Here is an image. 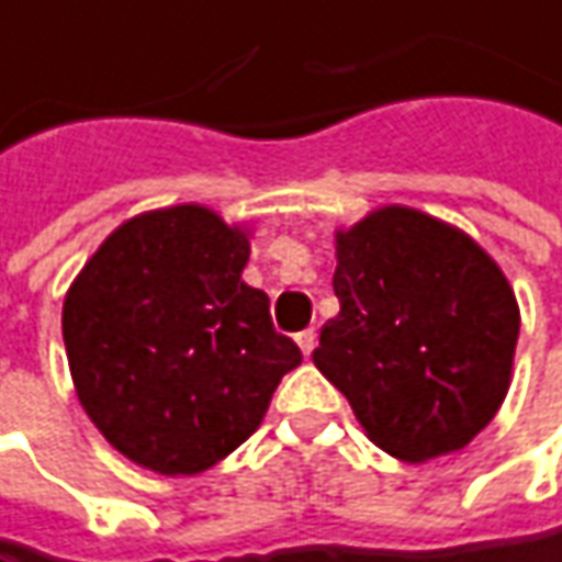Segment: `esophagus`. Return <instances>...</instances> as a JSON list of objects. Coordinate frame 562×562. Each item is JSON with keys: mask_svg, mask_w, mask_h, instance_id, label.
<instances>
[{"mask_svg": "<svg viewBox=\"0 0 562 562\" xmlns=\"http://www.w3.org/2000/svg\"><path fill=\"white\" fill-rule=\"evenodd\" d=\"M295 341H297V347H301V353H304V357H311L313 347H316V331H313V329L297 331Z\"/></svg>", "mask_w": 562, "mask_h": 562, "instance_id": "34e87169", "label": "esophagus"}]
</instances>
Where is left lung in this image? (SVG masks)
<instances>
[{"label": "left lung", "instance_id": "obj_1", "mask_svg": "<svg viewBox=\"0 0 562 562\" xmlns=\"http://www.w3.org/2000/svg\"><path fill=\"white\" fill-rule=\"evenodd\" d=\"M341 311L313 366L400 461L464 449L505 403L520 307L502 267L446 221L384 205L335 233Z\"/></svg>", "mask_w": 562, "mask_h": 562}]
</instances>
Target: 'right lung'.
<instances>
[{
  "instance_id": "obj_1",
  "label": "right lung",
  "mask_w": 562,
  "mask_h": 562,
  "mask_svg": "<svg viewBox=\"0 0 562 562\" xmlns=\"http://www.w3.org/2000/svg\"><path fill=\"white\" fill-rule=\"evenodd\" d=\"M249 251L205 205L156 209L110 233L64 297L76 396L147 471L190 476L231 456L301 362L270 297L243 282Z\"/></svg>"
}]
</instances>
